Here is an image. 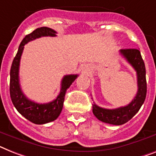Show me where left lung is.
I'll list each match as a JSON object with an SVG mask.
<instances>
[{
    "mask_svg": "<svg viewBox=\"0 0 156 156\" xmlns=\"http://www.w3.org/2000/svg\"><path fill=\"white\" fill-rule=\"evenodd\" d=\"M119 52L136 72L138 91L135 98L129 104L115 109L103 108L96 104H92V112L95 116L100 121L113 125H121L129 121L139 112L147 95L146 69L140 50L127 48L120 49Z\"/></svg>",
    "mask_w": 156,
    "mask_h": 156,
    "instance_id": "8db88e82",
    "label": "left lung"
}]
</instances>
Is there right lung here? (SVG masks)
<instances>
[{
    "instance_id": "right-lung-1",
    "label": "right lung",
    "mask_w": 156,
    "mask_h": 156,
    "mask_svg": "<svg viewBox=\"0 0 156 156\" xmlns=\"http://www.w3.org/2000/svg\"><path fill=\"white\" fill-rule=\"evenodd\" d=\"M56 31L50 28L41 27L25 36L19 46L17 53L14 57L10 69L9 91L12 102L20 115L36 124H44L57 119L62 111L67 90L78 76V75L64 76L61 81L59 95L56 100L47 104H38L32 101L27 98L21 91L19 80V67L24 44L41 37H56Z\"/></svg>"
}]
</instances>
